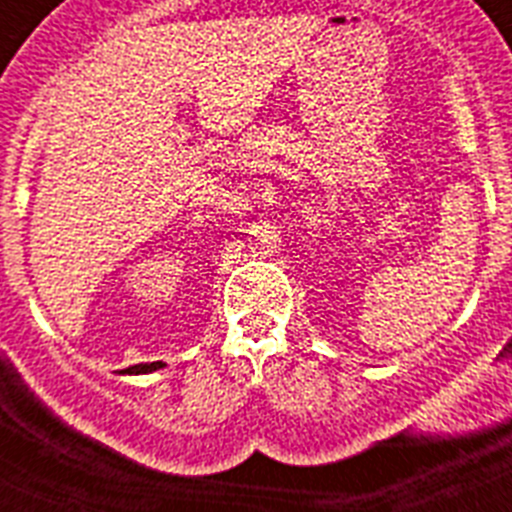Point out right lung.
Segmentation results:
<instances>
[{
	"instance_id": "1",
	"label": "right lung",
	"mask_w": 512,
	"mask_h": 512,
	"mask_svg": "<svg viewBox=\"0 0 512 512\" xmlns=\"http://www.w3.org/2000/svg\"><path fill=\"white\" fill-rule=\"evenodd\" d=\"M164 361H151V364H135L128 366V369H122V374H151L158 372V369H164Z\"/></svg>"
}]
</instances>
